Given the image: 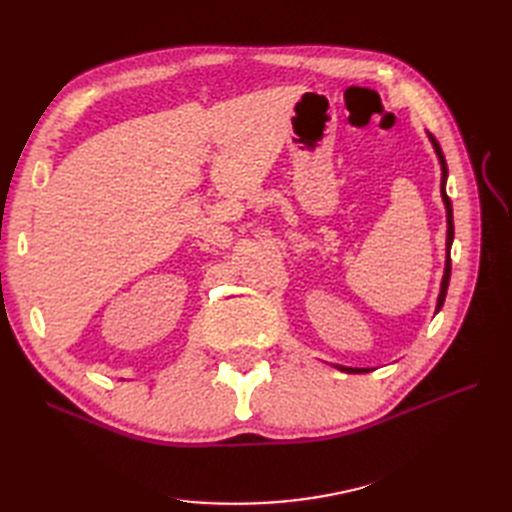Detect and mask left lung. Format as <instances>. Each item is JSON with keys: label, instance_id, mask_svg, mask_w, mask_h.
<instances>
[{"label": "left lung", "instance_id": "1", "mask_svg": "<svg viewBox=\"0 0 512 512\" xmlns=\"http://www.w3.org/2000/svg\"><path fill=\"white\" fill-rule=\"evenodd\" d=\"M433 147H436V153L440 158V164H442V198H444V205H446V220H448V230H446V247H448V256H446V269H444V277H442V288H440V297H438V309L444 305V297H446V290H448V280H451V243H453V235H455V228H453V205H451V198H448L446 194V177H448V168H446V160H444V153L440 149V143L436 141V136L429 134ZM348 371H354V369H348ZM359 371V369H356Z\"/></svg>", "mask_w": 512, "mask_h": 512}]
</instances>
